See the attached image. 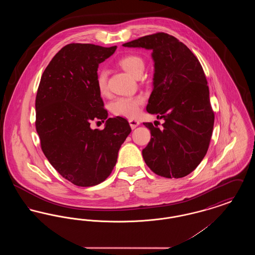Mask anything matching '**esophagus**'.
<instances>
[{"label": "esophagus", "mask_w": 255, "mask_h": 255, "mask_svg": "<svg viewBox=\"0 0 255 255\" xmlns=\"http://www.w3.org/2000/svg\"><path fill=\"white\" fill-rule=\"evenodd\" d=\"M139 123H140V122H138V121H136V120H133V119L129 120V124H130V126H131L132 129H134L135 127H137V126L139 125Z\"/></svg>", "instance_id": "1"}]
</instances>
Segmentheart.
I'll list each match as a JSON object with an SVG mask.
<instances>
[{
	"label": "heart",
	"instance_id": "obj_1",
	"mask_svg": "<svg viewBox=\"0 0 255 255\" xmlns=\"http://www.w3.org/2000/svg\"><path fill=\"white\" fill-rule=\"evenodd\" d=\"M119 64L126 73L135 78L138 75H141L144 71V61L140 56L135 54L123 56L119 61ZM97 86L101 95H105L107 93V73L105 71H100L97 73ZM143 101L144 100L141 97H118L111 103V111L116 116L134 118L138 114L139 107Z\"/></svg>",
	"mask_w": 255,
	"mask_h": 255
}]
</instances>
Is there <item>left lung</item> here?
<instances>
[{
	"mask_svg": "<svg viewBox=\"0 0 255 255\" xmlns=\"http://www.w3.org/2000/svg\"><path fill=\"white\" fill-rule=\"evenodd\" d=\"M152 50L153 91L146 110L164 120L160 130L143 124L151 139L142 150L146 164L164 178H182L205 158L214 125V112L201 63L183 43L164 32L123 44Z\"/></svg>",
	"mask_w": 255,
	"mask_h": 255,
	"instance_id": "8db88e82",
	"label": "left lung"
}]
</instances>
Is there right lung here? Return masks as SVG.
I'll return each mask as SVG.
<instances>
[{
  "instance_id": "1",
  "label": "right lung",
  "mask_w": 255,
  "mask_h": 255,
  "mask_svg": "<svg viewBox=\"0 0 255 255\" xmlns=\"http://www.w3.org/2000/svg\"><path fill=\"white\" fill-rule=\"evenodd\" d=\"M116 49L69 44L49 62L38 87L35 126L42 151L61 176L77 186L104 182L131 133L125 119H107L97 89L98 65ZM97 119L107 121L103 130L90 128Z\"/></svg>"
}]
</instances>
